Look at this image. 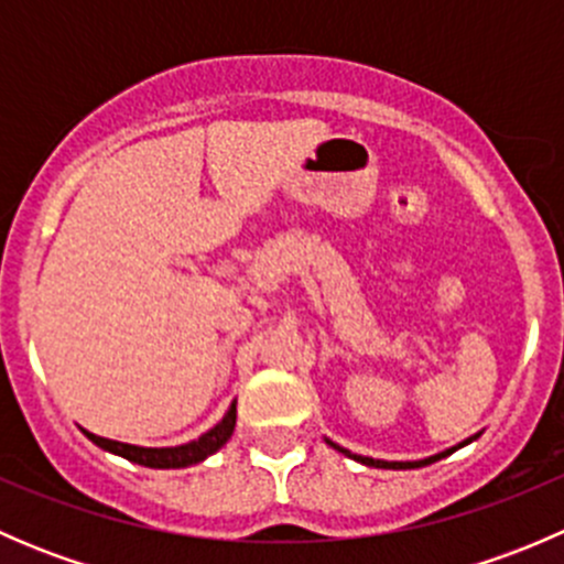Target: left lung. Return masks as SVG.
<instances>
[{
	"instance_id": "1",
	"label": "left lung",
	"mask_w": 564,
	"mask_h": 564,
	"mask_svg": "<svg viewBox=\"0 0 564 564\" xmlns=\"http://www.w3.org/2000/svg\"><path fill=\"white\" fill-rule=\"evenodd\" d=\"M477 436H480V434H475V436H469V440L458 442V445H456V447H451V451H445V453H436V456L420 458V460H382V458H368V456H357V453H351V451H346V447L335 445V442H333V440H327V436H324V442H327V445L333 447V451L344 453V456H349V458L360 460V464H366V466H377V469H420V466H429V464H434V460H440V458L451 456L453 451H458V447L469 445V442H475Z\"/></svg>"
}]
</instances>
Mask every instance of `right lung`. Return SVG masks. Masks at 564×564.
Here are the masks:
<instances>
[{
	"mask_svg": "<svg viewBox=\"0 0 564 564\" xmlns=\"http://www.w3.org/2000/svg\"><path fill=\"white\" fill-rule=\"evenodd\" d=\"M235 425H237V401H231L229 412L224 414V420H220L215 429H209L207 434L187 442V445H176V447H139V445H128V442H113V440H106V436H95L84 429L82 431L87 434V440H93L98 447L113 453V456L133 460V464L150 466V469H182V466L202 464L204 458L218 453L220 447L231 440Z\"/></svg>",
	"mask_w": 564,
	"mask_h": 564,
	"instance_id": "add662e5",
	"label": "right lung"
}]
</instances>
